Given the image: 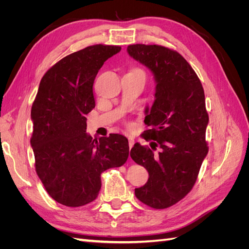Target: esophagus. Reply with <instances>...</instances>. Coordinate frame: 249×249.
<instances>
[{"label": "esophagus", "instance_id": "1", "mask_svg": "<svg viewBox=\"0 0 249 249\" xmlns=\"http://www.w3.org/2000/svg\"><path fill=\"white\" fill-rule=\"evenodd\" d=\"M134 143H135L134 139H133V138H129V146H130V148H132V147H133Z\"/></svg>", "mask_w": 249, "mask_h": 249}]
</instances>
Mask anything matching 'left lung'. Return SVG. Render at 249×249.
Returning <instances> with one entry per match:
<instances>
[{
	"label": "left lung",
	"instance_id": "left-lung-1",
	"mask_svg": "<svg viewBox=\"0 0 249 249\" xmlns=\"http://www.w3.org/2000/svg\"><path fill=\"white\" fill-rule=\"evenodd\" d=\"M129 55L145 65L156 81L155 102L146 108L142 137L131 158L148 171L136 197L154 209H166L191 191L208 152L209 115L203 88L191 65L177 51L157 44H131Z\"/></svg>",
	"mask_w": 249,
	"mask_h": 249
}]
</instances>
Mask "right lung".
Returning <instances> with one entry per match:
<instances>
[{
    "mask_svg": "<svg viewBox=\"0 0 249 249\" xmlns=\"http://www.w3.org/2000/svg\"><path fill=\"white\" fill-rule=\"evenodd\" d=\"M119 46L94 44L62 58L44 73L32 105L31 145L35 169L50 196L66 207L93 201L101 175L120 167L129 141L119 134L99 140L86 133V115L95 107L93 83Z\"/></svg>",
    "mask_w": 249,
    "mask_h": 249,
    "instance_id": "add662e5",
    "label": "right lung"
}]
</instances>
